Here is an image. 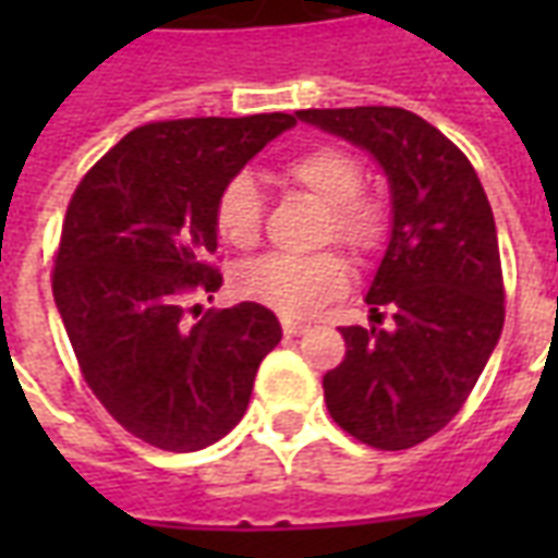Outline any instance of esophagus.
Returning <instances> with one entry per match:
<instances>
[{"label":"esophagus","mask_w":558,"mask_h":558,"mask_svg":"<svg viewBox=\"0 0 558 558\" xmlns=\"http://www.w3.org/2000/svg\"><path fill=\"white\" fill-rule=\"evenodd\" d=\"M307 331H311V326H307V323L283 319V335H287V338H302V335H307Z\"/></svg>","instance_id":"1"}]
</instances>
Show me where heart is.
<instances>
[{
	"mask_svg": "<svg viewBox=\"0 0 558 558\" xmlns=\"http://www.w3.org/2000/svg\"><path fill=\"white\" fill-rule=\"evenodd\" d=\"M287 175L302 191L326 203V239H338L352 251H374L386 235V211L374 196L359 194L362 163L338 146L302 151L287 163ZM215 230L220 242L247 251L259 242L263 196L254 175L239 172L220 187L215 203ZM347 287V266L338 254L290 256L268 254L235 271V290L283 316H307Z\"/></svg>",
	"mask_w": 558,
	"mask_h": 558,
	"instance_id": "1",
	"label": "heart"
}]
</instances>
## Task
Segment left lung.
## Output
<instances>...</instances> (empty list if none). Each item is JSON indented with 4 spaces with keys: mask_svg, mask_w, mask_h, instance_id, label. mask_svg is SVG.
Instances as JSON below:
<instances>
[{
    "mask_svg": "<svg viewBox=\"0 0 558 558\" xmlns=\"http://www.w3.org/2000/svg\"><path fill=\"white\" fill-rule=\"evenodd\" d=\"M299 122L364 148L391 194V230L364 302L391 328L347 326L326 407L362 442L400 451L454 418L505 323L490 203L466 155L400 107L299 110Z\"/></svg>",
    "mask_w": 558,
    "mask_h": 558,
    "instance_id": "obj_1",
    "label": "left lung"
}]
</instances>
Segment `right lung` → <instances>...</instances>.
Wrapping results in <instances>:
<instances>
[{
  "label": "right lung",
  "instance_id": "obj_1",
  "mask_svg": "<svg viewBox=\"0 0 558 558\" xmlns=\"http://www.w3.org/2000/svg\"><path fill=\"white\" fill-rule=\"evenodd\" d=\"M295 116L175 119L131 131L71 196L53 299L86 383L128 433L199 451L242 421L278 316L239 302L191 323L182 295L218 292L215 203ZM196 311V307H194Z\"/></svg>",
  "mask_w": 558,
  "mask_h": 558
}]
</instances>
